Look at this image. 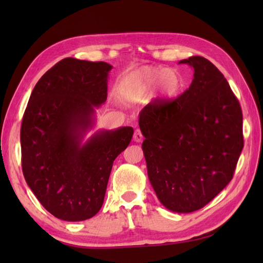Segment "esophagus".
Wrapping results in <instances>:
<instances>
[{"label":"esophagus","mask_w":263,"mask_h":263,"mask_svg":"<svg viewBox=\"0 0 263 263\" xmlns=\"http://www.w3.org/2000/svg\"><path fill=\"white\" fill-rule=\"evenodd\" d=\"M142 138H144V136H142V134L140 132V129H135V133H134V140L136 142H140L142 141Z\"/></svg>","instance_id":"1"}]
</instances>
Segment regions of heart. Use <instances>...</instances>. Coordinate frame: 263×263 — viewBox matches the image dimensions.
<instances>
[{"label":"heart","mask_w":263,"mask_h":263,"mask_svg":"<svg viewBox=\"0 0 263 263\" xmlns=\"http://www.w3.org/2000/svg\"><path fill=\"white\" fill-rule=\"evenodd\" d=\"M159 85L161 98L172 100L180 91L181 79L169 68H139L124 79L121 84V93L128 101H141Z\"/></svg>","instance_id":"b5f03b06"}]
</instances>
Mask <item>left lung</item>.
<instances>
[{
  "mask_svg": "<svg viewBox=\"0 0 263 263\" xmlns=\"http://www.w3.org/2000/svg\"><path fill=\"white\" fill-rule=\"evenodd\" d=\"M190 87L141 109L139 127L148 178L163 206L191 213L209 204L234 177L243 148L242 112L226 79L200 55Z\"/></svg>",
  "mask_w": 263,
  "mask_h": 263,
  "instance_id": "8db88e82",
  "label": "left lung"
}]
</instances>
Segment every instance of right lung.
Listing matches in <instances>:
<instances>
[{
    "label": "right lung",
    "instance_id": "add662e5",
    "mask_svg": "<svg viewBox=\"0 0 263 263\" xmlns=\"http://www.w3.org/2000/svg\"><path fill=\"white\" fill-rule=\"evenodd\" d=\"M110 69L103 61L62 59L39 79L23 116L24 178L62 220H85L101 210L113 162L133 137L127 126L98 132L82 144L94 107L106 101Z\"/></svg>",
    "mask_w": 263,
    "mask_h": 263
}]
</instances>
